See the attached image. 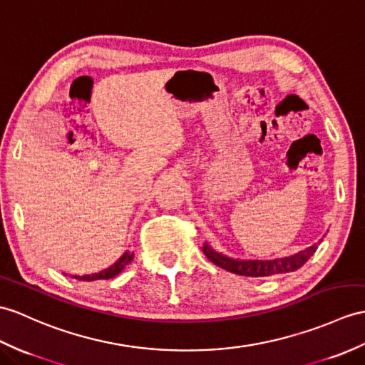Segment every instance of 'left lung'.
<instances>
[{"label":"left lung","mask_w":365,"mask_h":365,"mask_svg":"<svg viewBox=\"0 0 365 365\" xmlns=\"http://www.w3.org/2000/svg\"><path fill=\"white\" fill-rule=\"evenodd\" d=\"M205 257L215 262L216 266L222 267L228 272L244 277H269L277 274H286L294 272V270L300 269L304 262H307L314 252L317 250V244L311 245V247L300 250L299 253L284 258H275V259H240V258H230L224 255L221 252H216L210 244H203L202 247Z\"/></svg>","instance_id":"8db88e82"}]
</instances>
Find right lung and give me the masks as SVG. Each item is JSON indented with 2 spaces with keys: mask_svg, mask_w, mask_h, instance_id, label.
Returning a JSON list of instances; mask_svg holds the SVG:
<instances>
[{
  "mask_svg": "<svg viewBox=\"0 0 365 365\" xmlns=\"http://www.w3.org/2000/svg\"><path fill=\"white\" fill-rule=\"evenodd\" d=\"M133 259V253H130L129 250L124 252L121 258L118 259L116 262H113L112 266L101 270V272H96V274H88V275H73L76 279H83V282H95V279H110L116 277L118 274L121 272V270L129 264V262Z\"/></svg>",
  "mask_w": 365,
  "mask_h": 365,
  "instance_id": "add662e5",
  "label": "right lung"
}]
</instances>
